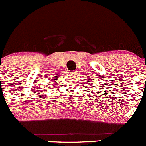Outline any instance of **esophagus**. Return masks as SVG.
<instances>
[{
    "label": "esophagus",
    "mask_w": 146,
    "mask_h": 146,
    "mask_svg": "<svg viewBox=\"0 0 146 146\" xmlns=\"http://www.w3.org/2000/svg\"><path fill=\"white\" fill-rule=\"evenodd\" d=\"M69 74L71 75V76H74L76 73H75V72H69Z\"/></svg>",
    "instance_id": "obj_1"
}]
</instances>
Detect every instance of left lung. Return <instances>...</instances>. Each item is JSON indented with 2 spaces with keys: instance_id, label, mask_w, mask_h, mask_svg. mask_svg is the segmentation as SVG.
Returning <instances> with one entry per match:
<instances>
[{
  "instance_id": "obj_1",
  "label": "left lung",
  "mask_w": 146,
  "mask_h": 146,
  "mask_svg": "<svg viewBox=\"0 0 146 146\" xmlns=\"http://www.w3.org/2000/svg\"><path fill=\"white\" fill-rule=\"evenodd\" d=\"M87 79V81H90V80H91V79H89V77H88V78H87V79ZM92 84V83H91V84ZM90 87H92V86H90Z\"/></svg>"
}]
</instances>
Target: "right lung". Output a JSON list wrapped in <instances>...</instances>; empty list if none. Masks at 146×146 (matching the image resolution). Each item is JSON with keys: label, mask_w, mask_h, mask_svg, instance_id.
Here are the masks:
<instances>
[{"label": "right lung", "mask_w": 146, "mask_h": 146, "mask_svg": "<svg viewBox=\"0 0 146 146\" xmlns=\"http://www.w3.org/2000/svg\"><path fill=\"white\" fill-rule=\"evenodd\" d=\"M57 79H58V77H57V76H53L52 79H52V82H55V81H54V80H57Z\"/></svg>", "instance_id": "right-lung-1"}]
</instances>
